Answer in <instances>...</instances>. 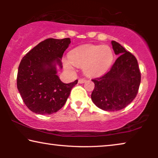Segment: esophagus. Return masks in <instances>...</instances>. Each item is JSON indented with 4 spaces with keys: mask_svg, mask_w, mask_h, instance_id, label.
<instances>
[{
    "mask_svg": "<svg viewBox=\"0 0 158 158\" xmlns=\"http://www.w3.org/2000/svg\"><path fill=\"white\" fill-rule=\"evenodd\" d=\"M85 81H86V80L85 78H80L78 80V83H85Z\"/></svg>",
    "mask_w": 158,
    "mask_h": 158,
    "instance_id": "1",
    "label": "esophagus"
}]
</instances>
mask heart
<instances>
[{
  "label": "heart",
  "instance_id": "1",
  "mask_svg": "<svg viewBox=\"0 0 158 158\" xmlns=\"http://www.w3.org/2000/svg\"><path fill=\"white\" fill-rule=\"evenodd\" d=\"M71 61L77 66H83L88 76H96L106 72L114 60V53L109 46L85 44L73 49L69 54Z\"/></svg>",
  "mask_w": 158,
  "mask_h": 158
}]
</instances>
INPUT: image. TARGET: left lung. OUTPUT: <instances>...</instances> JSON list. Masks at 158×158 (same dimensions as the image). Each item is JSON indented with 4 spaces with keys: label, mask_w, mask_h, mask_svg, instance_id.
Wrapping results in <instances>:
<instances>
[{
    "label": "left lung",
    "mask_w": 158,
    "mask_h": 158,
    "mask_svg": "<svg viewBox=\"0 0 158 158\" xmlns=\"http://www.w3.org/2000/svg\"><path fill=\"white\" fill-rule=\"evenodd\" d=\"M111 44L114 53L119 56L109 71L92 79L95 88L91 94L96 106L109 111L127 106L137 96L141 82V73L135 55L115 41H111Z\"/></svg>",
    "instance_id": "obj_1"
}]
</instances>
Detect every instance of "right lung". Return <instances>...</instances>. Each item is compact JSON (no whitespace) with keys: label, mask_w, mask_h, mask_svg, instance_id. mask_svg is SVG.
Segmentation results:
<instances>
[{"label":"right lung","mask_w":158,"mask_h":158,"mask_svg":"<svg viewBox=\"0 0 158 158\" xmlns=\"http://www.w3.org/2000/svg\"><path fill=\"white\" fill-rule=\"evenodd\" d=\"M71 42L70 38L47 39L22 58L17 74V88L28 109L39 114H52L61 109L77 80L64 83L57 75L56 64Z\"/></svg>","instance_id":"add662e5"}]
</instances>
